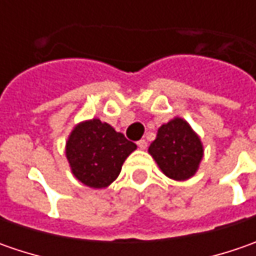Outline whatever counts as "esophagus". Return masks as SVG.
I'll return each instance as SVG.
<instances>
[{
	"instance_id": "esophagus-1",
	"label": "esophagus",
	"mask_w": 256,
	"mask_h": 256,
	"mask_svg": "<svg viewBox=\"0 0 256 256\" xmlns=\"http://www.w3.org/2000/svg\"><path fill=\"white\" fill-rule=\"evenodd\" d=\"M136 145H138V148H140V150H145L148 144H146V141H145V140H140V141L136 142Z\"/></svg>"
}]
</instances>
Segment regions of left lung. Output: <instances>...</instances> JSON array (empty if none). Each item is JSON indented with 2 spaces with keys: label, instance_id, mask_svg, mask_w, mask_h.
Returning a JSON list of instances; mask_svg holds the SVG:
<instances>
[{
  "label": "left lung",
  "instance_id": "8db88e82",
  "mask_svg": "<svg viewBox=\"0 0 256 256\" xmlns=\"http://www.w3.org/2000/svg\"><path fill=\"white\" fill-rule=\"evenodd\" d=\"M148 152L160 170L171 180L185 181L194 176L204 156V145L191 125L180 116L158 128Z\"/></svg>",
  "mask_w": 256,
  "mask_h": 256
}]
</instances>
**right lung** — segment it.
Returning <instances> with one entry per match:
<instances>
[{
	"instance_id": "right-lung-1",
	"label": "right lung",
	"mask_w": 256,
	"mask_h": 256,
	"mask_svg": "<svg viewBox=\"0 0 256 256\" xmlns=\"http://www.w3.org/2000/svg\"><path fill=\"white\" fill-rule=\"evenodd\" d=\"M136 145L98 118L76 124L65 144V156L75 178L95 190L106 188L120 175Z\"/></svg>"
}]
</instances>
